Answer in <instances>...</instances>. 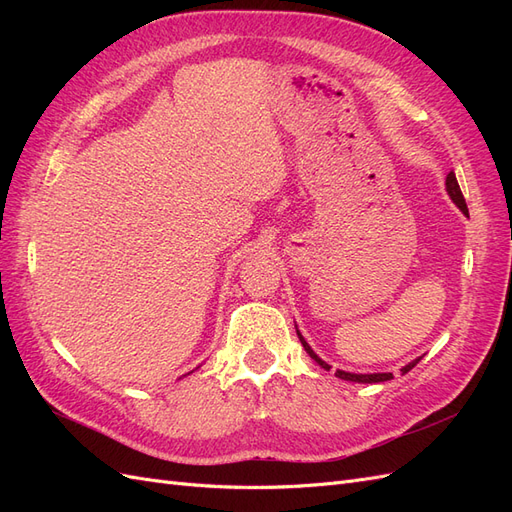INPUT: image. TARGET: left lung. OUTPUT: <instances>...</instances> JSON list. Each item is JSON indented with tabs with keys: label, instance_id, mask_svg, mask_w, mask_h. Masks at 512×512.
<instances>
[{
	"label": "left lung",
	"instance_id": "8db88e82",
	"mask_svg": "<svg viewBox=\"0 0 512 512\" xmlns=\"http://www.w3.org/2000/svg\"><path fill=\"white\" fill-rule=\"evenodd\" d=\"M446 192H448V196H451V200L453 203L463 211V213H468V205H466V198H463V194H461V188H459V183H457V177H455V173L451 170V173L446 175ZM297 335H299V339H301V344H303V348H305V352L312 356V359L322 367V369H331V365L329 363H324L320 356L309 348V344L305 342L303 339V335L297 331ZM421 361V359H416V361H412V363H408L404 369H401V374H408V371ZM335 376L337 378H342V380H348V382H361V384H376V382H386V380H391L393 378V374H350V371H342V369H337L335 371Z\"/></svg>",
	"mask_w": 512,
	"mask_h": 512
}]
</instances>
